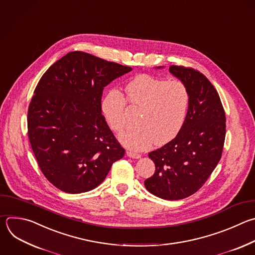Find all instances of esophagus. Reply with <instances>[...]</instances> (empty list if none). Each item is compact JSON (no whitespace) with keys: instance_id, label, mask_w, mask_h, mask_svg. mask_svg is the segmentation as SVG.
I'll use <instances>...</instances> for the list:
<instances>
[{"instance_id":"34e87169","label":"esophagus","mask_w":255,"mask_h":255,"mask_svg":"<svg viewBox=\"0 0 255 255\" xmlns=\"http://www.w3.org/2000/svg\"><path fill=\"white\" fill-rule=\"evenodd\" d=\"M127 156L130 157V158H134V159H139L141 157V154L139 153H136V152H133V151H127L126 152Z\"/></svg>"}]
</instances>
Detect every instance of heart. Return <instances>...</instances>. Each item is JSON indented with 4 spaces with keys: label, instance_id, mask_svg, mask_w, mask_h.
Returning <instances> with one entry per match:
<instances>
[{
    "label": "heart",
    "instance_id": "obj_1",
    "mask_svg": "<svg viewBox=\"0 0 255 255\" xmlns=\"http://www.w3.org/2000/svg\"><path fill=\"white\" fill-rule=\"evenodd\" d=\"M125 95L126 99L118 90H111L102 101V112L110 128L119 132L128 125L126 100L139 110L138 125L119 135L126 146L143 150L153 142L164 145L181 131L189 106V92L183 82L143 74L126 85Z\"/></svg>",
    "mask_w": 255,
    "mask_h": 255
}]
</instances>
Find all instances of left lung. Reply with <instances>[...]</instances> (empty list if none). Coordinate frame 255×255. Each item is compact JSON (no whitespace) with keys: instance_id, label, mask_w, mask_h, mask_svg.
I'll use <instances>...</instances> for the list:
<instances>
[{"instance_id":"left-lung-1","label":"left lung","mask_w":255,"mask_h":255,"mask_svg":"<svg viewBox=\"0 0 255 255\" xmlns=\"http://www.w3.org/2000/svg\"><path fill=\"white\" fill-rule=\"evenodd\" d=\"M169 71L185 84L189 106L178 135L148 154L155 164V172L144 185L157 197L179 200L198 191L218 164L226 118L216 89L202 73L175 65Z\"/></svg>"}]
</instances>
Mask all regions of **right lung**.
<instances>
[{
  "mask_svg": "<svg viewBox=\"0 0 255 255\" xmlns=\"http://www.w3.org/2000/svg\"><path fill=\"white\" fill-rule=\"evenodd\" d=\"M131 67L70 52L42 76L28 110V136L45 177L66 193L100 185L125 150L102 115L104 87Z\"/></svg>",
  "mask_w": 255,
  "mask_h": 255,
  "instance_id": "add662e5",
  "label": "right lung"
}]
</instances>
